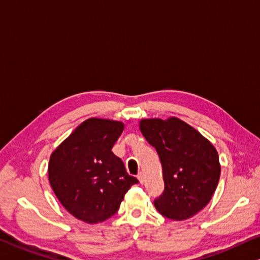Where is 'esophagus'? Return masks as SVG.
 <instances>
[{"label": "esophagus", "mask_w": 260, "mask_h": 260, "mask_svg": "<svg viewBox=\"0 0 260 260\" xmlns=\"http://www.w3.org/2000/svg\"><path fill=\"white\" fill-rule=\"evenodd\" d=\"M137 178H138V180H139V182H141V183H144V174L142 173V172H141V173H138V175H137Z\"/></svg>", "instance_id": "1"}]
</instances>
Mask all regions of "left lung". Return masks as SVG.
I'll return each mask as SVG.
<instances>
[{"mask_svg": "<svg viewBox=\"0 0 260 260\" xmlns=\"http://www.w3.org/2000/svg\"><path fill=\"white\" fill-rule=\"evenodd\" d=\"M139 129L155 147L165 189L154 200L162 216L187 219L205 208L219 180L218 154L208 139L177 117L142 119Z\"/></svg>", "mask_w": 260, "mask_h": 260, "instance_id": "left-lung-1", "label": "left lung"}]
</instances>
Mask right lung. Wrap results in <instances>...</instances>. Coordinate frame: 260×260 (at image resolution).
I'll use <instances>...</instances> for the list:
<instances>
[{
  "label": "right lung",
  "mask_w": 260,
  "mask_h": 260,
  "mask_svg": "<svg viewBox=\"0 0 260 260\" xmlns=\"http://www.w3.org/2000/svg\"><path fill=\"white\" fill-rule=\"evenodd\" d=\"M123 129L122 122L89 118L51 154L49 180L55 197L89 224L116 214L126 191L138 183L111 151Z\"/></svg>",
  "instance_id": "obj_1"
}]
</instances>
